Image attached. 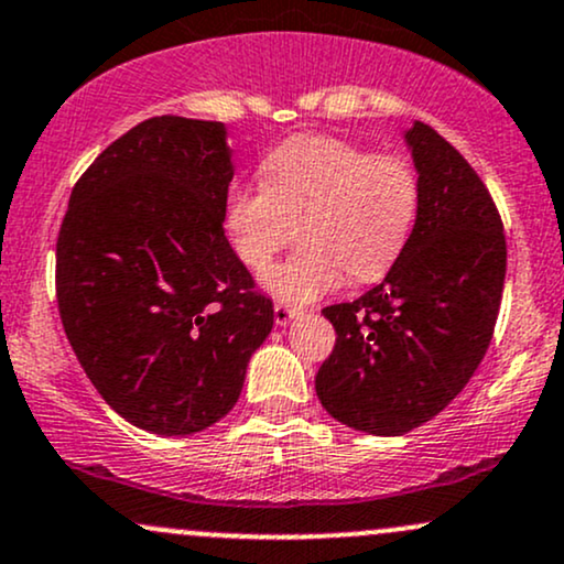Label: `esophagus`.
<instances>
[{"mask_svg": "<svg viewBox=\"0 0 564 564\" xmlns=\"http://www.w3.org/2000/svg\"><path fill=\"white\" fill-rule=\"evenodd\" d=\"M273 313H275V323H278V326H286V323L296 315V310L289 307V304H283V302H275Z\"/></svg>", "mask_w": 564, "mask_h": 564, "instance_id": "1", "label": "esophagus"}]
</instances>
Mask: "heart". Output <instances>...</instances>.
<instances>
[{
	"label": "heart",
	"mask_w": 564,
	"mask_h": 564,
	"mask_svg": "<svg viewBox=\"0 0 564 564\" xmlns=\"http://www.w3.org/2000/svg\"><path fill=\"white\" fill-rule=\"evenodd\" d=\"M416 166L334 134H294L268 153L262 185H238L225 225L238 260L262 273L294 238L302 249L264 273V289L307 304L345 281L371 283L403 257L419 215Z\"/></svg>",
	"instance_id": "obj_1"
}]
</instances>
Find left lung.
Instances as JSON below:
<instances>
[{
  "label": "left lung",
  "instance_id": "1",
  "mask_svg": "<svg viewBox=\"0 0 564 564\" xmlns=\"http://www.w3.org/2000/svg\"><path fill=\"white\" fill-rule=\"evenodd\" d=\"M422 183L403 257L360 300L323 310L336 345L315 377L336 422L403 435L467 387L494 339L507 236L480 174L435 129L405 134Z\"/></svg>",
  "mask_w": 564,
  "mask_h": 564
}]
</instances>
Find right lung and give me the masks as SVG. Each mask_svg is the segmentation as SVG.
Listing matches in <instances>:
<instances>
[{"label": "right lung", "instance_id": "right-lung-1", "mask_svg": "<svg viewBox=\"0 0 564 564\" xmlns=\"http://www.w3.org/2000/svg\"><path fill=\"white\" fill-rule=\"evenodd\" d=\"M219 121L153 116L76 180L55 246L63 328L129 424L193 435L236 405L273 302L225 238Z\"/></svg>", "mask_w": 564, "mask_h": 564}]
</instances>
